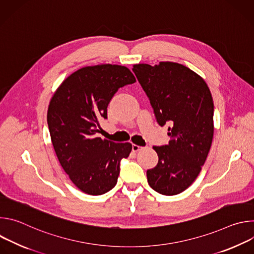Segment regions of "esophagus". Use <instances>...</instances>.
Returning <instances> with one entry per match:
<instances>
[{
  "instance_id": "obj_1",
  "label": "esophagus",
  "mask_w": 254,
  "mask_h": 254,
  "mask_svg": "<svg viewBox=\"0 0 254 254\" xmlns=\"http://www.w3.org/2000/svg\"><path fill=\"white\" fill-rule=\"evenodd\" d=\"M131 149H132V152L136 153V152H138L139 150H141L142 148H141V147H139V146H136V144H132V147H131Z\"/></svg>"
}]
</instances>
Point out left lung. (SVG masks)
Wrapping results in <instances>:
<instances>
[{
    "label": "left lung",
    "mask_w": 254,
    "mask_h": 254,
    "mask_svg": "<svg viewBox=\"0 0 254 254\" xmlns=\"http://www.w3.org/2000/svg\"><path fill=\"white\" fill-rule=\"evenodd\" d=\"M132 71L148 95L158 124H170L168 144L154 147L158 165L147 171L156 192L173 196L185 191L204 165L214 133V104L204 79L175 62L135 64Z\"/></svg>",
    "instance_id": "8db88e82"
}]
</instances>
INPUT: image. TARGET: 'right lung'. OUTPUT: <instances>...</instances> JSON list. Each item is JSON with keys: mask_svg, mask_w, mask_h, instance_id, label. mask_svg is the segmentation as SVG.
<instances>
[{"mask_svg": "<svg viewBox=\"0 0 254 254\" xmlns=\"http://www.w3.org/2000/svg\"><path fill=\"white\" fill-rule=\"evenodd\" d=\"M134 82L126 66H86L68 76L50 100L47 123L56 156L72 183L88 195L111 191L118 182L121 161L129 156L131 143L95 134L119 88Z\"/></svg>", "mask_w": 254, "mask_h": 254, "instance_id": "1", "label": "right lung"}]
</instances>
